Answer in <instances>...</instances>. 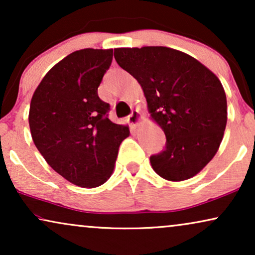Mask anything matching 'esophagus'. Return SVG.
Here are the masks:
<instances>
[{"label": "esophagus", "instance_id": "34e87169", "mask_svg": "<svg viewBox=\"0 0 255 255\" xmlns=\"http://www.w3.org/2000/svg\"><path fill=\"white\" fill-rule=\"evenodd\" d=\"M128 123H130L131 125H133V127H138V125L141 123L142 116L138 110H134V111H132V114L128 116Z\"/></svg>", "mask_w": 255, "mask_h": 255}]
</instances>
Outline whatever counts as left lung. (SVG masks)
<instances>
[{
  "mask_svg": "<svg viewBox=\"0 0 255 255\" xmlns=\"http://www.w3.org/2000/svg\"><path fill=\"white\" fill-rule=\"evenodd\" d=\"M115 59L140 85L151 120L166 134V148L152 155L162 179L184 181L217 153L228 121L226 95L208 67L165 46L115 48Z\"/></svg>",
  "mask_w": 255,
  "mask_h": 255,
  "instance_id": "8db88e82",
  "label": "left lung"
}]
</instances>
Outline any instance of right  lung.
<instances>
[{
    "label": "right lung",
    "instance_id": "obj_1",
    "mask_svg": "<svg viewBox=\"0 0 255 255\" xmlns=\"http://www.w3.org/2000/svg\"><path fill=\"white\" fill-rule=\"evenodd\" d=\"M113 48H83L54 65L34 90L29 125L46 162L75 186L95 188L114 172L128 125L107 117L109 104L97 95Z\"/></svg>",
    "mask_w": 255,
    "mask_h": 255
}]
</instances>
